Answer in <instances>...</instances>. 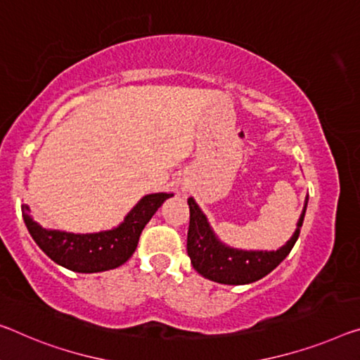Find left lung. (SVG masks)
<instances>
[{"instance_id":"left-lung-1","label":"left lung","mask_w":360,"mask_h":360,"mask_svg":"<svg viewBox=\"0 0 360 360\" xmlns=\"http://www.w3.org/2000/svg\"><path fill=\"white\" fill-rule=\"evenodd\" d=\"M188 206H190V226H188L186 251L196 272L217 283L248 285L272 272L288 256L300 236L306 215L307 198L301 217L297 220L296 231L290 241H286V245L276 251H243L226 246L215 236L207 217L199 209L195 199L188 198Z\"/></svg>"}]
</instances>
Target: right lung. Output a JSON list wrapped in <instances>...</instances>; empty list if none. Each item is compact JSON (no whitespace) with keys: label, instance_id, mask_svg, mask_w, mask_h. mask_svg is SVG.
Returning a JSON list of instances; mask_svg holds the SVG:
<instances>
[{"label":"right lung","instance_id":"obj_1","mask_svg":"<svg viewBox=\"0 0 360 360\" xmlns=\"http://www.w3.org/2000/svg\"><path fill=\"white\" fill-rule=\"evenodd\" d=\"M172 193H153L143 196L127 214L124 222L99 233H68L48 230L32 219L30 209L22 204V217L27 230L40 250L63 267L79 274L104 272L119 267L135 252L145 225Z\"/></svg>","mask_w":360,"mask_h":360}]
</instances>
